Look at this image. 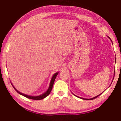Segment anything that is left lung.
Returning <instances> with one entry per match:
<instances>
[{
	"instance_id": "1",
	"label": "left lung",
	"mask_w": 121,
	"mask_h": 121,
	"mask_svg": "<svg viewBox=\"0 0 121 121\" xmlns=\"http://www.w3.org/2000/svg\"><path fill=\"white\" fill-rule=\"evenodd\" d=\"M108 37V38H109V39H110V40L112 41V40H111V39H110V38L109 37ZM115 62H116V61H115ZM114 74H115V73H114ZM113 79H114V78H113ZM101 95V94H100V95H98L97 96H96V97H94V98H91V99H85V98H81V97H80V98H81V99H84V100H93V99H95V98H97L98 97H99V96L100 95ZM75 95V96H76V95ZM76 97H78V98H79V97H78V96H76Z\"/></svg>"
}]
</instances>
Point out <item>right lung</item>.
<instances>
[{"label":"right lung","instance_id":"right-lung-1","mask_svg":"<svg viewBox=\"0 0 121 121\" xmlns=\"http://www.w3.org/2000/svg\"><path fill=\"white\" fill-rule=\"evenodd\" d=\"M59 72L58 73H55L54 75L52 77V79H51V82L50 84V86H49V87L48 90H47L46 92H45L44 93L42 94V95H38V96H30V95H26L25 94H23L22 93L20 92L19 91H18L17 90H16L15 87H14V86L13 85V84H12V86H13V87L14 88V89L15 90V91L17 92L18 93H19L20 95H23L24 97H25L26 98H28V99H33V100H42V99H43L44 98H46L47 96L49 95V94L50 93V92H51V90L52 89V87H53V84H54V81L55 79H56V76L58 75Z\"/></svg>","mask_w":121,"mask_h":121}]
</instances>
